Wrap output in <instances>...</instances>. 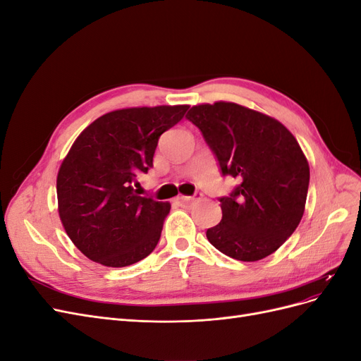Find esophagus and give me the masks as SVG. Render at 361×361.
<instances>
[{
  "label": "esophagus",
  "instance_id": "obj_1",
  "mask_svg": "<svg viewBox=\"0 0 361 361\" xmlns=\"http://www.w3.org/2000/svg\"><path fill=\"white\" fill-rule=\"evenodd\" d=\"M200 197H202V194H195V195H192V197H190V195H179L178 202H179V203H183V204H188V203H191V202H194V200H197V199H200Z\"/></svg>",
  "mask_w": 361,
  "mask_h": 361
}]
</instances>
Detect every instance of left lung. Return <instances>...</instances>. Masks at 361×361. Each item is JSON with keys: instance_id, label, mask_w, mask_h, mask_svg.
I'll use <instances>...</instances> for the list:
<instances>
[{"instance_id": "1", "label": "left lung", "mask_w": 361, "mask_h": 361, "mask_svg": "<svg viewBox=\"0 0 361 361\" xmlns=\"http://www.w3.org/2000/svg\"><path fill=\"white\" fill-rule=\"evenodd\" d=\"M187 118L224 176L241 180L220 199L223 218L207 228V241L243 262L274 253L298 227L307 199L310 169L297 138L274 117L235 102L194 105Z\"/></svg>"}]
</instances>
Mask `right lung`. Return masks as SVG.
Here are the masks:
<instances>
[{
	"label": "right lung",
	"mask_w": 361,
	"mask_h": 361,
	"mask_svg": "<svg viewBox=\"0 0 361 361\" xmlns=\"http://www.w3.org/2000/svg\"><path fill=\"white\" fill-rule=\"evenodd\" d=\"M190 105L134 106L97 117L73 141L57 174L61 224L84 256L122 268L155 250L169 202L141 197L137 176L154 166L162 133Z\"/></svg>",
	"instance_id": "right-lung-1"
}]
</instances>
